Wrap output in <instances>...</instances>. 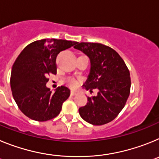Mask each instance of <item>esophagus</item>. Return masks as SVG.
<instances>
[{
    "label": "esophagus",
    "instance_id": "1",
    "mask_svg": "<svg viewBox=\"0 0 159 159\" xmlns=\"http://www.w3.org/2000/svg\"><path fill=\"white\" fill-rule=\"evenodd\" d=\"M76 94H77V92H75V91H71V95H76Z\"/></svg>",
    "mask_w": 159,
    "mask_h": 159
}]
</instances>
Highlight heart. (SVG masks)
<instances>
[{
	"mask_svg": "<svg viewBox=\"0 0 159 159\" xmlns=\"http://www.w3.org/2000/svg\"><path fill=\"white\" fill-rule=\"evenodd\" d=\"M67 84H69L70 86L72 87V88H75V87L77 86V81L75 80V79L73 78H71L69 79V80H67Z\"/></svg>",
	"mask_w": 159,
	"mask_h": 159,
	"instance_id": "1",
	"label": "heart"
}]
</instances>
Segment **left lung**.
<instances>
[{
    "mask_svg": "<svg viewBox=\"0 0 159 159\" xmlns=\"http://www.w3.org/2000/svg\"><path fill=\"white\" fill-rule=\"evenodd\" d=\"M78 49L90 59L91 68L84 88L97 95L88 97V102L79 109L81 118L92 125H103L116 119L130 95V71L114 49L99 43H78Z\"/></svg>",
    "mask_w": 159,
    "mask_h": 159,
    "instance_id": "1",
    "label": "left lung"
}]
</instances>
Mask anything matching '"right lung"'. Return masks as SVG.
I'll return each instance as SVG.
<instances>
[{
  "mask_svg": "<svg viewBox=\"0 0 159 159\" xmlns=\"http://www.w3.org/2000/svg\"><path fill=\"white\" fill-rule=\"evenodd\" d=\"M76 42L43 39L29 43L20 53L12 67L10 85L18 107L32 120L48 121L57 117L70 90L59 87L52 93L46 84L49 74H57V55Z\"/></svg>",
  "mask_w": 159,
  "mask_h": 159,
  "instance_id": "1",
  "label": "right lung"
}]
</instances>
